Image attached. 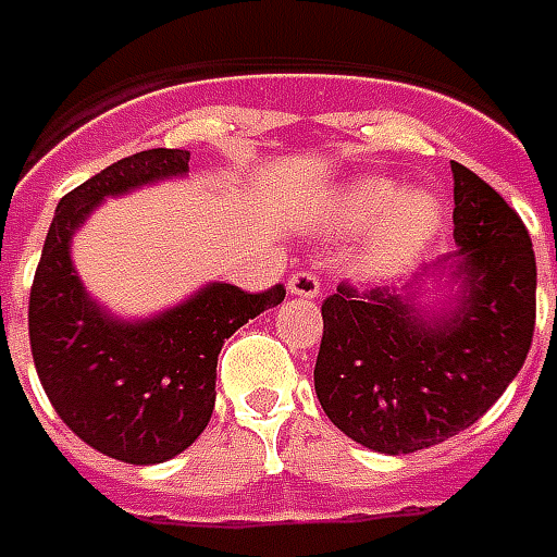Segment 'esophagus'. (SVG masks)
<instances>
[{"label":"esophagus","mask_w":557,"mask_h":557,"mask_svg":"<svg viewBox=\"0 0 557 557\" xmlns=\"http://www.w3.org/2000/svg\"><path fill=\"white\" fill-rule=\"evenodd\" d=\"M287 294L299 299H314L321 294V282L314 272H294L290 282H287Z\"/></svg>","instance_id":"esophagus-1"}]
</instances>
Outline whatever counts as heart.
Here are the masks:
<instances>
[{
	"mask_svg": "<svg viewBox=\"0 0 557 557\" xmlns=\"http://www.w3.org/2000/svg\"><path fill=\"white\" fill-rule=\"evenodd\" d=\"M444 222V209L429 191L405 188L389 176H357L335 185L318 207V227L333 236L372 231L374 267L417 258Z\"/></svg>",
	"mask_w": 557,
	"mask_h": 557,
	"instance_id": "heart-1",
	"label": "heart"
}]
</instances>
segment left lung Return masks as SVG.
I'll list each match as a JSON object with an SVG mask.
<instances>
[{
	"instance_id": "8db88e82",
	"label": "left lung",
	"mask_w": 557,
	"mask_h": 557,
	"mask_svg": "<svg viewBox=\"0 0 557 557\" xmlns=\"http://www.w3.org/2000/svg\"><path fill=\"white\" fill-rule=\"evenodd\" d=\"M453 168V251L401 287L323 299L314 393L350 441L386 456L435 447L504 396L531 350L537 260L522 219Z\"/></svg>"
}]
</instances>
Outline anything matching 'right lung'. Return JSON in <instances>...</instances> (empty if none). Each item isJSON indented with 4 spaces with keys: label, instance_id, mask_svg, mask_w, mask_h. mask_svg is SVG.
Instances as JSON below:
<instances>
[{
    "label": "right lung",
    "instance_id": "right-lung-1",
    "mask_svg": "<svg viewBox=\"0 0 557 557\" xmlns=\"http://www.w3.org/2000/svg\"><path fill=\"white\" fill-rule=\"evenodd\" d=\"M188 173L185 149H146L59 200L29 294V345L50 405L89 447L128 465L180 456L215 408L224 338L275 309L285 287L246 294L224 282L149 318H122L89 297L71 243L108 197Z\"/></svg>",
    "mask_w": 557,
    "mask_h": 557
}]
</instances>
